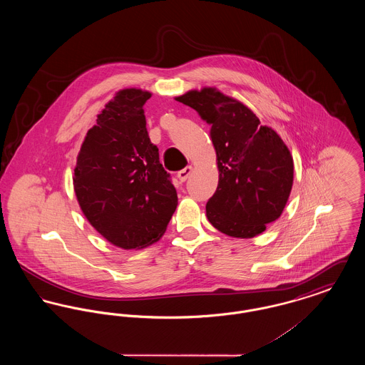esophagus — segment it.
I'll list each match as a JSON object with an SVG mask.
<instances>
[{
  "label": "esophagus",
  "instance_id": "esophagus-1",
  "mask_svg": "<svg viewBox=\"0 0 365 365\" xmlns=\"http://www.w3.org/2000/svg\"><path fill=\"white\" fill-rule=\"evenodd\" d=\"M191 171H192V167L191 165H187L186 168H183L182 171H179L178 173V179L183 183V182H186L187 180V178L190 176Z\"/></svg>",
  "mask_w": 365,
  "mask_h": 365
}]
</instances>
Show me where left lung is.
Instances as JSON below:
<instances>
[{"label": "left lung", "instance_id": "left-lung-1", "mask_svg": "<svg viewBox=\"0 0 365 365\" xmlns=\"http://www.w3.org/2000/svg\"><path fill=\"white\" fill-rule=\"evenodd\" d=\"M176 101L210 125L219 183L207 202L209 223L234 238L260 235L280 217L293 187L289 148L252 109L216 87L190 90Z\"/></svg>", "mask_w": 365, "mask_h": 365}]
</instances>
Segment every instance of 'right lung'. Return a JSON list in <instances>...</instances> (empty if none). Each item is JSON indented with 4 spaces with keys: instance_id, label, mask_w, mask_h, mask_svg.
Wrapping results in <instances>:
<instances>
[{
    "instance_id": "right-lung-1",
    "label": "right lung",
    "mask_w": 365,
    "mask_h": 365,
    "mask_svg": "<svg viewBox=\"0 0 365 365\" xmlns=\"http://www.w3.org/2000/svg\"><path fill=\"white\" fill-rule=\"evenodd\" d=\"M150 97L140 88L119 90L87 131L73 170V190L88 223L125 250L157 242L178 205L148 135L143 105Z\"/></svg>"
}]
</instances>
